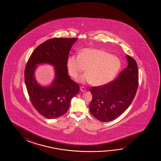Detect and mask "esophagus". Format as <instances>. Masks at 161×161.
<instances>
[{
  "mask_svg": "<svg viewBox=\"0 0 161 161\" xmlns=\"http://www.w3.org/2000/svg\"><path fill=\"white\" fill-rule=\"evenodd\" d=\"M80 90L82 92H85L86 90V88L85 87L81 86L80 87Z\"/></svg>",
  "mask_w": 161,
  "mask_h": 161,
  "instance_id": "esophagus-1",
  "label": "esophagus"
}]
</instances>
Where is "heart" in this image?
I'll return each mask as SVG.
<instances>
[{"mask_svg": "<svg viewBox=\"0 0 161 161\" xmlns=\"http://www.w3.org/2000/svg\"><path fill=\"white\" fill-rule=\"evenodd\" d=\"M121 67L119 58L99 49H84L79 55L69 56L66 61L67 70L73 79H77L86 68V73L79 81L96 86H103L112 81Z\"/></svg>", "mask_w": 161, "mask_h": 161, "instance_id": "b5f03b06", "label": "heart"}]
</instances>
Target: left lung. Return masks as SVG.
Returning a JSON list of instances; mask_svg holds the SVG:
<instances>
[{"label":"left lung","instance_id":"1","mask_svg":"<svg viewBox=\"0 0 161 161\" xmlns=\"http://www.w3.org/2000/svg\"><path fill=\"white\" fill-rule=\"evenodd\" d=\"M128 65L112 81L90 88L92 100L90 111L93 116L103 122L112 121L125 111L136 93L139 73L136 62L126 55Z\"/></svg>","mask_w":161,"mask_h":161}]
</instances>
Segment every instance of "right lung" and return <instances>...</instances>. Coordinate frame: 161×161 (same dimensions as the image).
<instances>
[{
    "instance_id": "add662e5",
    "label": "right lung",
    "mask_w": 161,
    "mask_h": 161,
    "mask_svg": "<svg viewBox=\"0 0 161 161\" xmlns=\"http://www.w3.org/2000/svg\"><path fill=\"white\" fill-rule=\"evenodd\" d=\"M77 38L47 40L34 50L25 70V81L30 99L38 112L48 119H55L68 110L71 99L79 92V85L71 79L66 68L69 53ZM47 63L55 68V78L51 86L43 87L36 82L34 71L38 64Z\"/></svg>"
}]
</instances>
